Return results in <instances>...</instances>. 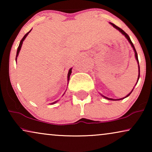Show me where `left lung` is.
Here are the masks:
<instances>
[{
  "label": "left lung",
  "instance_id": "8db88e82",
  "mask_svg": "<svg viewBox=\"0 0 152 152\" xmlns=\"http://www.w3.org/2000/svg\"><path fill=\"white\" fill-rule=\"evenodd\" d=\"M110 24H111L112 26H113L114 28H115V29H117L118 30H119L120 32L122 33V34L123 35H124V37H126V39H127V40L129 41V42L130 43V44H131V45H132V47L133 48V49H134V53H135V57H136V60H137V62H138V81H137V83H138V80H139V78H140V66H139V61H138V54H137V53H136V49H135V47H134V44H133V43L132 42V41H131V39H130V38H129V35L126 34V33L124 32V30H122L121 28H120L119 27H118V26H116L115 24H113V23H110ZM134 88H133V90H134ZM133 90L131 91V93H129V94L126 95V97H123V98H120V99H112V98H109V97H105V96H104L103 95H102L101 94V95L102 97H104V98H106V99H109V100H120V99H124V98H126V97H128L129 95L131 93H132V92L133 91Z\"/></svg>",
  "mask_w": 152,
  "mask_h": 152
}]
</instances>
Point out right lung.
Returning <instances> with one entry per match:
<instances>
[{
	"label": "right lung",
	"mask_w": 152,
	"mask_h": 152,
	"mask_svg": "<svg viewBox=\"0 0 152 152\" xmlns=\"http://www.w3.org/2000/svg\"><path fill=\"white\" fill-rule=\"evenodd\" d=\"M31 32V30L30 31H29V32L27 33V34H25V36L23 37V39H21V41H20V43H19V45H18V49H17V52H16V59H17V57H18V53H19V52H20V48H21V46H22V44H23V41L25 40V39L26 38V37L28 36V34L29 33H30ZM71 72H72V68H70V69L69 70V71H68V81H69V80H70V74H71ZM57 101H55V102H53L52 103V104H55V103H56L57 102Z\"/></svg>",
	"instance_id": "add662e5"
}]
</instances>
